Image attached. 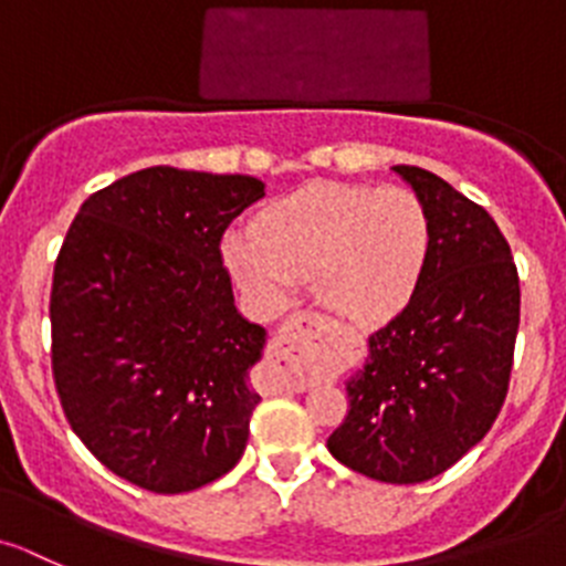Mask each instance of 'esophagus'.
I'll return each instance as SVG.
<instances>
[{
	"label": "esophagus",
	"instance_id": "esophagus-1",
	"mask_svg": "<svg viewBox=\"0 0 566 566\" xmlns=\"http://www.w3.org/2000/svg\"><path fill=\"white\" fill-rule=\"evenodd\" d=\"M318 315L298 313L282 324L268 346V363L279 388L307 390L315 368L324 360L318 335Z\"/></svg>",
	"mask_w": 566,
	"mask_h": 566
}]
</instances>
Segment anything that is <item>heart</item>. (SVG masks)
<instances>
[{
	"mask_svg": "<svg viewBox=\"0 0 566 566\" xmlns=\"http://www.w3.org/2000/svg\"><path fill=\"white\" fill-rule=\"evenodd\" d=\"M430 242V211L413 189L321 181L268 206L256 231H231L223 253L265 313L287 307L301 279L313 276L332 313L379 324L416 293Z\"/></svg>",
	"mask_w": 566,
	"mask_h": 566,
	"instance_id": "obj_1",
	"label": "heart"
}]
</instances>
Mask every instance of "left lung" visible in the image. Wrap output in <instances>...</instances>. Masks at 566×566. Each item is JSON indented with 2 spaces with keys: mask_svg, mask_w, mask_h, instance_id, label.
Returning <instances> with one entry per match:
<instances>
[{
  "mask_svg": "<svg viewBox=\"0 0 566 566\" xmlns=\"http://www.w3.org/2000/svg\"><path fill=\"white\" fill-rule=\"evenodd\" d=\"M430 211L424 273L402 313L368 337L326 447L382 483H424L483 441L509 396L520 273L489 211L421 167H394Z\"/></svg>",
  "mask_w": 566,
  "mask_h": 566,
  "instance_id": "obj_1",
  "label": "left lung"
}]
</instances>
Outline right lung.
Segmentation results:
<instances>
[{
  "instance_id": "1",
  "label": "right lung",
  "mask_w": 566,
  "mask_h": 566,
  "mask_svg": "<svg viewBox=\"0 0 566 566\" xmlns=\"http://www.w3.org/2000/svg\"><path fill=\"white\" fill-rule=\"evenodd\" d=\"M251 176L147 167L81 206L55 259L52 379L66 421L111 472L156 494L223 478L245 452L265 329L234 307L226 229Z\"/></svg>"
}]
</instances>
